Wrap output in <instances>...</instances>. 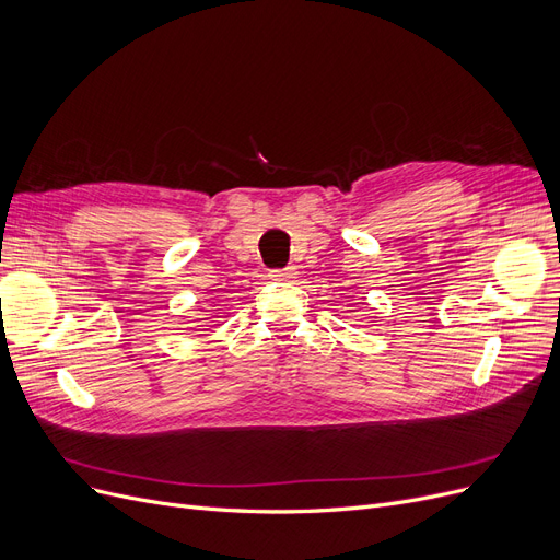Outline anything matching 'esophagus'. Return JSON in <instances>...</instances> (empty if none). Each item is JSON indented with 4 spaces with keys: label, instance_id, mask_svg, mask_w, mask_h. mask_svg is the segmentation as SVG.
<instances>
[{
    "label": "esophagus",
    "instance_id": "esophagus-1",
    "mask_svg": "<svg viewBox=\"0 0 560 560\" xmlns=\"http://www.w3.org/2000/svg\"><path fill=\"white\" fill-rule=\"evenodd\" d=\"M270 277H272L275 281H295V279H298V272H295V268H285V270H272Z\"/></svg>",
    "mask_w": 560,
    "mask_h": 560
}]
</instances>
